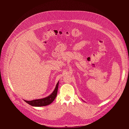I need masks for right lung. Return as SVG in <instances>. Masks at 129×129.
<instances>
[{"label":"right lung","mask_w":129,"mask_h":129,"mask_svg":"<svg viewBox=\"0 0 129 129\" xmlns=\"http://www.w3.org/2000/svg\"><path fill=\"white\" fill-rule=\"evenodd\" d=\"M58 84H59V82H57L54 91L49 96H47L45 98H42V99H35V100H33L31 101H27L24 100L27 104H28L29 105L33 107H42V106H45L49 105L53 102L54 100L55 99L56 97Z\"/></svg>","instance_id":"obj_1"}]
</instances>
